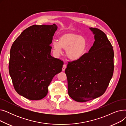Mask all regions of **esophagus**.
Masks as SVG:
<instances>
[{"instance_id": "esophagus-1", "label": "esophagus", "mask_w": 126, "mask_h": 126, "mask_svg": "<svg viewBox=\"0 0 126 126\" xmlns=\"http://www.w3.org/2000/svg\"><path fill=\"white\" fill-rule=\"evenodd\" d=\"M66 68V64H64V65H63V67H62V70H63V71H64Z\"/></svg>"}]
</instances>
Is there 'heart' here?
<instances>
[{
    "label": "heart",
    "instance_id": "obj_1",
    "mask_svg": "<svg viewBox=\"0 0 126 126\" xmlns=\"http://www.w3.org/2000/svg\"><path fill=\"white\" fill-rule=\"evenodd\" d=\"M54 49L58 53L62 48L66 50L67 57L72 60L81 58L88 48L87 40L81 35L73 32H65L60 35L58 41H53Z\"/></svg>",
    "mask_w": 126,
    "mask_h": 126
}]
</instances>
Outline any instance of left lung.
Segmentation results:
<instances>
[{"instance_id": "1", "label": "left lung", "mask_w": 126, "mask_h": 126, "mask_svg": "<svg viewBox=\"0 0 126 126\" xmlns=\"http://www.w3.org/2000/svg\"><path fill=\"white\" fill-rule=\"evenodd\" d=\"M95 41L88 52L68 63L65 72L68 93L78 102H85L102 95L114 70V51L107 37L101 30L90 28Z\"/></svg>"}]
</instances>
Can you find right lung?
<instances>
[{
  "mask_svg": "<svg viewBox=\"0 0 126 126\" xmlns=\"http://www.w3.org/2000/svg\"><path fill=\"white\" fill-rule=\"evenodd\" d=\"M57 28L55 24L31 26L12 45L9 74L16 92L29 100L44 98L53 78L62 71L63 62L50 55Z\"/></svg>",
  "mask_w": 126,
  "mask_h": 126,
  "instance_id": "right-lung-1",
  "label": "right lung"
}]
</instances>
